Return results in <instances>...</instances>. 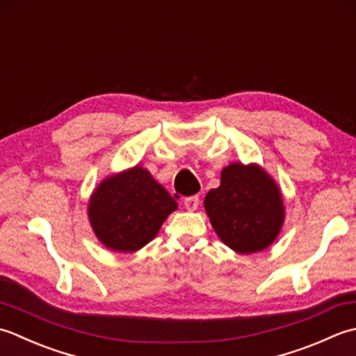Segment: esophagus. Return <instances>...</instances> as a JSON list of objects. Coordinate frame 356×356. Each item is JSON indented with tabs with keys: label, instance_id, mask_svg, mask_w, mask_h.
Instances as JSON below:
<instances>
[{
	"label": "esophagus",
	"instance_id": "obj_1",
	"mask_svg": "<svg viewBox=\"0 0 356 356\" xmlns=\"http://www.w3.org/2000/svg\"><path fill=\"white\" fill-rule=\"evenodd\" d=\"M184 206L187 210H191V212H193V210H197L198 206H200V197L198 195H193V197H188L184 200Z\"/></svg>",
	"mask_w": 356,
	"mask_h": 356
}]
</instances>
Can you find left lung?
Masks as SVG:
<instances>
[{
	"label": "left lung",
	"mask_w": 356,
	"mask_h": 356,
	"mask_svg": "<svg viewBox=\"0 0 356 356\" xmlns=\"http://www.w3.org/2000/svg\"><path fill=\"white\" fill-rule=\"evenodd\" d=\"M204 209L221 241L244 255L269 248L284 222L280 187L258 164L224 168L220 187L206 195Z\"/></svg>",
	"instance_id": "left-lung-1"
}]
</instances>
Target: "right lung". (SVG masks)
<instances>
[{"label": "right lung", "mask_w": 356, "mask_h": 356, "mask_svg": "<svg viewBox=\"0 0 356 356\" xmlns=\"http://www.w3.org/2000/svg\"><path fill=\"white\" fill-rule=\"evenodd\" d=\"M177 201L150 172L135 165L107 177L92 193L89 220L97 238L115 252H136L149 244Z\"/></svg>", "instance_id": "1"}]
</instances>
